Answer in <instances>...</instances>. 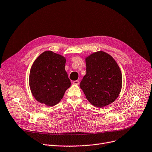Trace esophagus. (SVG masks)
I'll use <instances>...</instances> for the list:
<instances>
[{"instance_id": "esophagus-1", "label": "esophagus", "mask_w": 152, "mask_h": 152, "mask_svg": "<svg viewBox=\"0 0 152 152\" xmlns=\"http://www.w3.org/2000/svg\"><path fill=\"white\" fill-rule=\"evenodd\" d=\"M73 83L74 84H76V85H78L79 84V80H76V81H73Z\"/></svg>"}]
</instances>
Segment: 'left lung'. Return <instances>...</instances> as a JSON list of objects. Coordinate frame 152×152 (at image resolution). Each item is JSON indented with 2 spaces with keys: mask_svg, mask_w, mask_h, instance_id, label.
I'll list each match as a JSON object with an SVG mask.
<instances>
[{
  "mask_svg": "<svg viewBox=\"0 0 152 152\" xmlns=\"http://www.w3.org/2000/svg\"><path fill=\"white\" fill-rule=\"evenodd\" d=\"M86 74L80 85L86 97L96 107L113 103L122 88V74L118 63L103 51L94 52L85 58Z\"/></svg>",
  "mask_w": 152,
  "mask_h": 152,
  "instance_id": "obj_1",
  "label": "left lung"
}]
</instances>
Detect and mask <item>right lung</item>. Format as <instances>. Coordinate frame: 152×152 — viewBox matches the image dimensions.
<instances>
[{
	"instance_id": "right-lung-1",
	"label": "right lung",
	"mask_w": 152,
	"mask_h": 152,
	"mask_svg": "<svg viewBox=\"0 0 152 152\" xmlns=\"http://www.w3.org/2000/svg\"><path fill=\"white\" fill-rule=\"evenodd\" d=\"M66 58L52 51H45L35 60L29 76L30 90L35 99L54 106L63 99L71 82L65 71Z\"/></svg>"
}]
</instances>
